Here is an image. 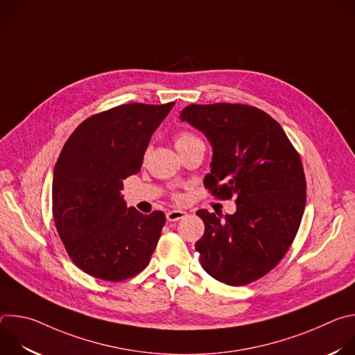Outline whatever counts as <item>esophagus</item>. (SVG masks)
Masks as SVG:
<instances>
[{
  "label": "esophagus",
  "mask_w": 355,
  "mask_h": 355,
  "mask_svg": "<svg viewBox=\"0 0 355 355\" xmlns=\"http://www.w3.org/2000/svg\"><path fill=\"white\" fill-rule=\"evenodd\" d=\"M187 216V212L184 211H178V209H174V211H168L166 218L168 222H177V220H181Z\"/></svg>",
  "instance_id": "34e87169"
}]
</instances>
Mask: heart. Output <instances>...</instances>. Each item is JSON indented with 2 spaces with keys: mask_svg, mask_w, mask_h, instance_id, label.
<instances>
[{
  "mask_svg": "<svg viewBox=\"0 0 355 355\" xmlns=\"http://www.w3.org/2000/svg\"><path fill=\"white\" fill-rule=\"evenodd\" d=\"M195 143H200V140L195 135L188 133V132H181L175 137V147L177 148H185V147H188L191 144H195Z\"/></svg>",
  "mask_w": 355,
  "mask_h": 355,
  "instance_id": "1",
  "label": "heart"
}]
</instances>
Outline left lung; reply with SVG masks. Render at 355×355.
Masks as SVG:
<instances>
[{"label":"left lung","instance_id":"8db88e82","mask_svg":"<svg viewBox=\"0 0 355 355\" xmlns=\"http://www.w3.org/2000/svg\"><path fill=\"white\" fill-rule=\"evenodd\" d=\"M180 119L204 133L214 156L204 184L218 199L236 198L223 220L199 209L205 233L195 248L215 279L239 286L271 271L291 247L306 205L297 151L281 125L241 104L188 105Z\"/></svg>","mask_w":355,"mask_h":355}]
</instances>
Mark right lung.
<instances>
[{
    "label": "right lung",
    "mask_w": 355,
    "mask_h": 355,
    "mask_svg": "<svg viewBox=\"0 0 355 355\" xmlns=\"http://www.w3.org/2000/svg\"><path fill=\"white\" fill-rule=\"evenodd\" d=\"M164 105L128 104L92 115L66 141L53 173V218L73 263L84 272L123 281L148 264L166 216L128 208L123 180L140 171Z\"/></svg>",
    "instance_id": "right-lung-1"
}]
</instances>
